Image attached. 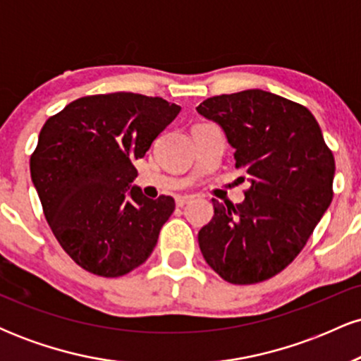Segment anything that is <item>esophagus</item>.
Returning <instances> with one entry per match:
<instances>
[{
	"mask_svg": "<svg viewBox=\"0 0 361 361\" xmlns=\"http://www.w3.org/2000/svg\"><path fill=\"white\" fill-rule=\"evenodd\" d=\"M190 202V197H178L176 198V205L178 207H185L186 204H188Z\"/></svg>",
	"mask_w": 361,
	"mask_h": 361,
	"instance_id": "esophagus-1",
	"label": "esophagus"
}]
</instances>
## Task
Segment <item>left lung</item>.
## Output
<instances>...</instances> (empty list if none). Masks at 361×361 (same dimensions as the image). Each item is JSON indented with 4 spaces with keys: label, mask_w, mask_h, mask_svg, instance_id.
<instances>
[{
    "label": "left lung",
    "mask_w": 361,
    "mask_h": 361,
    "mask_svg": "<svg viewBox=\"0 0 361 361\" xmlns=\"http://www.w3.org/2000/svg\"><path fill=\"white\" fill-rule=\"evenodd\" d=\"M197 111L224 128L251 183L243 204L212 198L200 251L229 283H259L297 258L331 205L334 156L314 115L270 91L207 98Z\"/></svg>",
    "instance_id": "8db88e82"
}]
</instances>
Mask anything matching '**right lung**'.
Listing matches in <instances>:
<instances>
[{"mask_svg":"<svg viewBox=\"0 0 361 361\" xmlns=\"http://www.w3.org/2000/svg\"><path fill=\"white\" fill-rule=\"evenodd\" d=\"M180 110L159 97L118 91L78 98L44 123L32 181L62 250L86 271L115 279L151 256L175 200H152L130 186L134 161Z\"/></svg>","mask_w":361,"mask_h":361,"instance_id":"obj_1","label":"right lung"}]
</instances>
